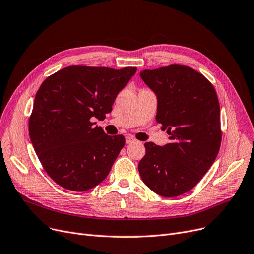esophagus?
Instances as JSON below:
<instances>
[{
	"mask_svg": "<svg viewBox=\"0 0 254 254\" xmlns=\"http://www.w3.org/2000/svg\"><path fill=\"white\" fill-rule=\"evenodd\" d=\"M134 141H135V138H133L132 136H130V135L126 136V144H132V143H134Z\"/></svg>",
	"mask_w": 254,
	"mask_h": 254,
	"instance_id": "obj_1",
	"label": "esophagus"
}]
</instances>
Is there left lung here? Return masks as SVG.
<instances>
[{
	"label": "left lung",
	"instance_id": "8db88e82",
	"mask_svg": "<svg viewBox=\"0 0 254 254\" xmlns=\"http://www.w3.org/2000/svg\"><path fill=\"white\" fill-rule=\"evenodd\" d=\"M157 99L156 122L170 143L145 144L138 164L144 184L162 197L194 188L214 164L221 145L220 105L209 81L189 66L172 64L140 70Z\"/></svg>",
	"mask_w": 254,
	"mask_h": 254
}]
</instances>
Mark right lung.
Wrapping results in <instances>:
<instances>
[{
    "mask_svg": "<svg viewBox=\"0 0 254 254\" xmlns=\"http://www.w3.org/2000/svg\"><path fill=\"white\" fill-rule=\"evenodd\" d=\"M136 67L72 65L48 77L37 90L29 135L48 175L66 190L84 191L108 175L123 135H107L93 120H104Z\"/></svg>",
    "mask_w": 254,
    "mask_h": 254,
    "instance_id": "add662e5",
    "label": "right lung"
}]
</instances>
